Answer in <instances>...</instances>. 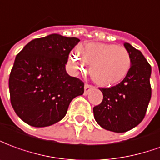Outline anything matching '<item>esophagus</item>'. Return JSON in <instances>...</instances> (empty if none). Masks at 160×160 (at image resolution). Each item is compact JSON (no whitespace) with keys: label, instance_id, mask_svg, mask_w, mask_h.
<instances>
[{"label":"esophagus","instance_id":"esophagus-1","mask_svg":"<svg viewBox=\"0 0 160 160\" xmlns=\"http://www.w3.org/2000/svg\"><path fill=\"white\" fill-rule=\"evenodd\" d=\"M95 87L91 84H88V83H86L85 85H84V95H88L89 92L92 89H94Z\"/></svg>","mask_w":160,"mask_h":160}]
</instances>
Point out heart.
<instances>
[{
  "label": "heart",
  "mask_w": 160,
  "mask_h": 160,
  "mask_svg": "<svg viewBox=\"0 0 160 160\" xmlns=\"http://www.w3.org/2000/svg\"><path fill=\"white\" fill-rule=\"evenodd\" d=\"M90 65V74L98 84L110 86L122 81L131 68V57L123 46L112 44L85 43L69 56L71 71H84Z\"/></svg>",
  "instance_id": "b5f03b06"
}]
</instances>
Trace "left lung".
I'll list each match as a JSON object with an SVG mask.
<instances>
[{
  "mask_svg": "<svg viewBox=\"0 0 160 160\" xmlns=\"http://www.w3.org/2000/svg\"><path fill=\"white\" fill-rule=\"evenodd\" d=\"M124 46L132 61L128 74L115 86L100 88L103 99L93 108L96 122L115 132H127L142 122L152 96L151 65L139 50L128 43Z\"/></svg>",
  "mask_w": 160,
  "mask_h": 160,
  "instance_id": "1",
  "label": "left lung"
}]
</instances>
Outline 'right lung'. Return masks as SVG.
<instances>
[{"instance_id": "add662e5", "label": "right lung", "mask_w": 160, "mask_h": 160, "mask_svg": "<svg viewBox=\"0 0 160 160\" xmlns=\"http://www.w3.org/2000/svg\"><path fill=\"white\" fill-rule=\"evenodd\" d=\"M78 38L51 34L35 38L17 54L9 76L13 110L28 125L43 128L61 121L84 82L67 74L69 54Z\"/></svg>"}]
</instances>
